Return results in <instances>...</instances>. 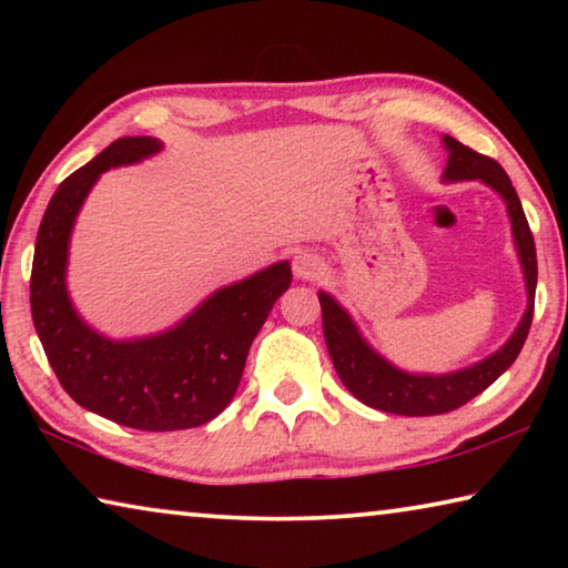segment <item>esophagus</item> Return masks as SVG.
I'll use <instances>...</instances> for the list:
<instances>
[{
  "label": "esophagus",
  "mask_w": 568,
  "mask_h": 568,
  "mask_svg": "<svg viewBox=\"0 0 568 568\" xmlns=\"http://www.w3.org/2000/svg\"><path fill=\"white\" fill-rule=\"evenodd\" d=\"M323 261L315 253H297L293 261V273L301 281H315V277L323 275Z\"/></svg>",
  "instance_id": "34e87169"
}]
</instances>
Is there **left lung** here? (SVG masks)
<instances>
[{
    "mask_svg": "<svg viewBox=\"0 0 568 568\" xmlns=\"http://www.w3.org/2000/svg\"><path fill=\"white\" fill-rule=\"evenodd\" d=\"M448 148V165L446 180H484L488 187H494L498 195L506 200L508 215H511V230L521 257L526 291H528V307L516 333L511 335L501 351H496L491 358L480 361L470 368L446 373V376H410L393 368L388 361L368 348V343L361 338L355 331L348 313L333 301L328 293H321V311H323V335L328 345L331 361L335 373L343 381L355 398L365 406L396 413V416H438V413L456 410L484 393L501 373L511 365L518 353H521L528 328L534 321V295H536V245L531 227L524 215L521 200L508 180L506 170L498 165L494 158L480 155V152L460 145L454 138H444Z\"/></svg>",
    "mask_w": 568,
    "mask_h": 568,
    "instance_id": "8db88e82",
    "label": "left lung"
}]
</instances>
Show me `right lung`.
<instances>
[{
  "instance_id": "1",
  "label": "right lung",
  "mask_w": 568,
  "mask_h": 568,
  "mask_svg": "<svg viewBox=\"0 0 568 568\" xmlns=\"http://www.w3.org/2000/svg\"><path fill=\"white\" fill-rule=\"evenodd\" d=\"M158 150L155 138H120L57 187L37 233L30 303L47 361L72 400L120 426L182 430L213 420L233 400L250 345L293 273L275 263L210 295L178 328L152 338L114 343L88 328L64 287L74 217L104 170Z\"/></svg>"
}]
</instances>
